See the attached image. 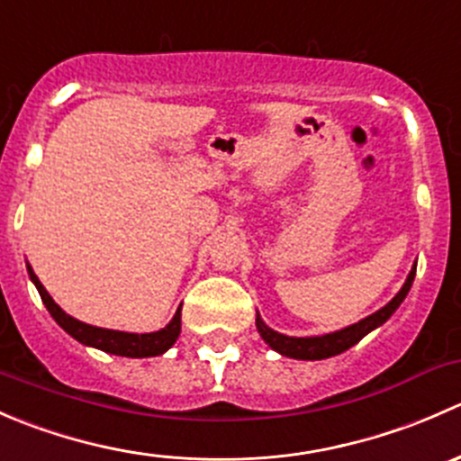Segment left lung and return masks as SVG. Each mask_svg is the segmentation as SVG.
I'll use <instances>...</instances> for the list:
<instances>
[{
	"label": "left lung",
	"instance_id": "obj_1",
	"mask_svg": "<svg viewBox=\"0 0 461 461\" xmlns=\"http://www.w3.org/2000/svg\"><path fill=\"white\" fill-rule=\"evenodd\" d=\"M415 269L417 265L412 267V272L408 274L406 283H403V287L399 290V294L394 296L388 305H384V308L376 310L375 314H370V317L359 321V323L348 325V328L339 330V332L323 334V337H285V334H278L274 332L272 328H267V325L263 323V319L257 314V328L260 337L265 339V343H267L272 350L281 352V355L285 357H292V359L314 361V359H328V357L341 355V352H346L348 348L359 343L366 334L373 332L375 328H379L381 323H385V321L393 317V312L402 305V301L406 299L408 290H411L412 281H415Z\"/></svg>",
	"mask_w": 461,
	"mask_h": 461
}]
</instances>
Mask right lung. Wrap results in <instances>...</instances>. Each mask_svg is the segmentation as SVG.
Returning a JSON list of instances; mask_svg holds the SVG:
<instances>
[{
	"mask_svg": "<svg viewBox=\"0 0 461 461\" xmlns=\"http://www.w3.org/2000/svg\"><path fill=\"white\" fill-rule=\"evenodd\" d=\"M29 276L31 281L35 283L37 292H40L41 301H44L46 310L50 312V317L58 321V325L62 330H67L73 339H77L85 346H93L100 348V350L111 352V355H120V357H156L162 355L165 350H169L171 346L176 343L180 334V308L176 312V317L171 319V323L167 328L158 330V332H149V334H131V332H118V330H104V328H95V325H86L82 321L68 317L53 299H50L49 292L44 290V285L40 283V278L35 276L32 267L29 265Z\"/></svg>",
	"mask_w": 461,
	"mask_h": 461,
	"instance_id": "right-lung-1",
	"label": "right lung"
}]
</instances>
